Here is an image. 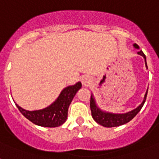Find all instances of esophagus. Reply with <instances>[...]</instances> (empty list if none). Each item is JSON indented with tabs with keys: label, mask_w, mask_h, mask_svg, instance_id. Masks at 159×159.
I'll return each mask as SVG.
<instances>
[{
	"label": "esophagus",
	"mask_w": 159,
	"mask_h": 159,
	"mask_svg": "<svg viewBox=\"0 0 159 159\" xmlns=\"http://www.w3.org/2000/svg\"><path fill=\"white\" fill-rule=\"evenodd\" d=\"M81 81H82V85H84V86H88V85H90L92 83V78L90 77H88V76H85V77H83Z\"/></svg>",
	"instance_id": "34e87169"
}]
</instances>
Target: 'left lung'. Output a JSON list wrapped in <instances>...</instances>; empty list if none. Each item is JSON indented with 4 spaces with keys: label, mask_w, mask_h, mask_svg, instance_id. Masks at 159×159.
<instances>
[{
    "label": "left lung",
    "mask_w": 159,
    "mask_h": 159,
    "mask_svg": "<svg viewBox=\"0 0 159 159\" xmlns=\"http://www.w3.org/2000/svg\"><path fill=\"white\" fill-rule=\"evenodd\" d=\"M134 47L135 48H139L138 44H136V43L134 44ZM138 54L141 55L142 57H143V58L145 60L146 67H147L146 57L145 55H144V53H143V51H139ZM147 93H148V91L146 92V94L145 96H144L143 102H142L137 108L125 114H113L102 111V110L97 106V103H96V101H95L94 97H93V95L92 94L91 95L90 107H91V111H92V118L94 119V120L96 121V122H97L99 125L104 126V127H108V128H111V127H116V126L122 125L124 124L128 123L129 121H130L131 120H132V119L140 111V110L142 109V107H143V104H144V102H145L146 101Z\"/></svg>",
    "instance_id": "obj_1"
}]
</instances>
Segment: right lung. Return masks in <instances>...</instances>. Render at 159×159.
<instances>
[{"label":"right lung","instance_id":"obj_1","mask_svg":"<svg viewBox=\"0 0 159 159\" xmlns=\"http://www.w3.org/2000/svg\"><path fill=\"white\" fill-rule=\"evenodd\" d=\"M81 87L82 83L80 82L75 85L65 87L53 103L39 111H26L17 104L16 105L21 114L32 123L43 127H57L62 125L67 120L68 107Z\"/></svg>","mask_w":159,"mask_h":159}]
</instances>
